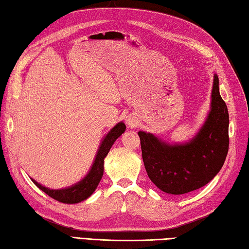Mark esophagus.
Masks as SVG:
<instances>
[{
    "label": "esophagus",
    "instance_id": "34e87169",
    "mask_svg": "<svg viewBox=\"0 0 249 249\" xmlns=\"http://www.w3.org/2000/svg\"><path fill=\"white\" fill-rule=\"evenodd\" d=\"M126 124H127L129 127H136L139 124V120L136 114H129L126 117Z\"/></svg>",
    "mask_w": 249,
    "mask_h": 249
}]
</instances>
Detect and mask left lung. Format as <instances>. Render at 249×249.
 Returning <instances> with one entry per match:
<instances>
[{
    "instance_id": "1",
    "label": "left lung",
    "mask_w": 249,
    "mask_h": 249,
    "mask_svg": "<svg viewBox=\"0 0 249 249\" xmlns=\"http://www.w3.org/2000/svg\"><path fill=\"white\" fill-rule=\"evenodd\" d=\"M211 111L192 142L166 144L152 134L138 132L144 168L158 188L182 195L205 186L223 166L229 151V112L214 75Z\"/></svg>"
}]
</instances>
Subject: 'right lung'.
<instances>
[{"mask_svg":"<svg viewBox=\"0 0 249 249\" xmlns=\"http://www.w3.org/2000/svg\"><path fill=\"white\" fill-rule=\"evenodd\" d=\"M125 129L126 126L124 123H122V122L111 129V132L107 135L105 139H103L101 146L99 148V151L97 153L96 159H94L91 170L89 171V173L86 175V178L81 180V182L74 185V186H71L64 189H49L36 182L35 179L31 178V180L37 185V187H39L42 192L46 193L47 195L60 202L77 203L87 199V198L94 192V189L97 188L98 184L102 178L103 161H105V158L107 157V153H109L112 144L114 143L115 140L125 132Z\"/></svg>","mask_w":249,"mask_h":249,"instance_id":"right-lung-1","label":"right lung"}]
</instances>
